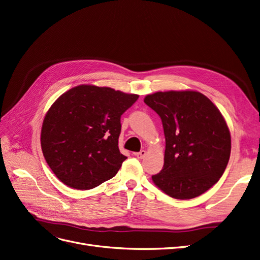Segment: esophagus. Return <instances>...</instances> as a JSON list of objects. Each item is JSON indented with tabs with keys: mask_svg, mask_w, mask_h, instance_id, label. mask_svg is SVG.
I'll use <instances>...</instances> for the list:
<instances>
[{
	"mask_svg": "<svg viewBox=\"0 0 260 260\" xmlns=\"http://www.w3.org/2000/svg\"><path fill=\"white\" fill-rule=\"evenodd\" d=\"M145 154H146V152H145L144 150H141V151L138 152V153H135V156H137L138 158H143V157L145 156Z\"/></svg>",
	"mask_w": 260,
	"mask_h": 260,
	"instance_id": "obj_1",
	"label": "esophagus"
}]
</instances>
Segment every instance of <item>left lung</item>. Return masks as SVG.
Wrapping results in <instances>:
<instances>
[{
	"label": "left lung",
	"mask_w": 260,
	"mask_h": 260,
	"mask_svg": "<svg viewBox=\"0 0 260 260\" xmlns=\"http://www.w3.org/2000/svg\"><path fill=\"white\" fill-rule=\"evenodd\" d=\"M144 103L160 117L166 138L164 168L152 176L154 184L177 200L206 192L231 156V133L220 110L193 90L155 92Z\"/></svg>",
	"instance_id": "1"
}]
</instances>
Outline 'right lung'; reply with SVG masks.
I'll use <instances>...</instances> for the list:
<instances>
[{
    "mask_svg": "<svg viewBox=\"0 0 260 260\" xmlns=\"http://www.w3.org/2000/svg\"><path fill=\"white\" fill-rule=\"evenodd\" d=\"M138 94L80 85L61 94L44 117L41 149L57 178L77 190L114 177L126 156L120 153L121 116Z\"/></svg>",
    "mask_w": 260,
    "mask_h": 260,
    "instance_id": "add662e5",
    "label": "right lung"
}]
</instances>
